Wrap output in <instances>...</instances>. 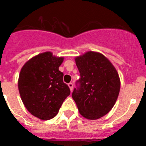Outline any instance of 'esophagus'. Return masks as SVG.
I'll return each instance as SVG.
<instances>
[{
  "label": "esophagus",
  "mask_w": 146,
  "mask_h": 146,
  "mask_svg": "<svg viewBox=\"0 0 146 146\" xmlns=\"http://www.w3.org/2000/svg\"><path fill=\"white\" fill-rule=\"evenodd\" d=\"M68 86H69L71 91H72V90H73V83H72V82H69V84H68Z\"/></svg>",
  "instance_id": "obj_1"
}]
</instances>
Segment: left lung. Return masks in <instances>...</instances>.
Instances as JSON below:
<instances>
[{"label": "left lung", "mask_w": 146, "mask_h": 146, "mask_svg": "<svg viewBox=\"0 0 146 146\" xmlns=\"http://www.w3.org/2000/svg\"><path fill=\"white\" fill-rule=\"evenodd\" d=\"M80 78L72 98L82 116L96 120L109 113L120 91L116 69L107 58L95 52H88L76 58Z\"/></svg>", "instance_id": "8db88e82"}]
</instances>
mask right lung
I'll use <instances>...</instances> for the list:
<instances>
[{"instance_id": "add662e5", "label": "right lung", "mask_w": 146, "mask_h": 146, "mask_svg": "<svg viewBox=\"0 0 146 146\" xmlns=\"http://www.w3.org/2000/svg\"><path fill=\"white\" fill-rule=\"evenodd\" d=\"M63 60L44 52L28 60L20 71L18 88L23 104L40 119L54 118L70 94L63 80L64 73L58 69Z\"/></svg>"}]
</instances>
